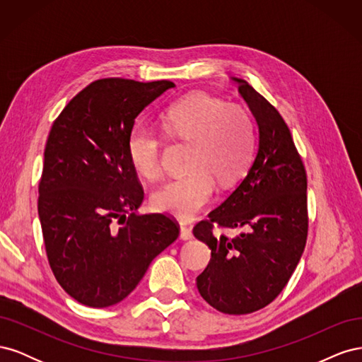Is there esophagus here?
<instances>
[{
  "instance_id": "1",
  "label": "esophagus",
  "mask_w": 362,
  "mask_h": 362,
  "mask_svg": "<svg viewBox=\"0 0 362 362\" xmlns=\"http://www.w3.org/2000/svg\"><path fill=\"white\" fill-rule=\"evenodd\" d=\"M192 237H193L192 228L187 226V225L181 223V225H180V238H181V240H190Z\"/></svg>"
}]
</instances>
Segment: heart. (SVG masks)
<instances>
[{
  "label": "heart",
  "instance_id": "obj_1",
  "mask_svg": "<svg viewBox=\"0 0 362 362\" xmlns=\"http://www.w3.org/2000/svg\"><path fill=\"white\" fill-rule=\"evenodd\" d=\"M161 124L172 137L193 144L190 172L152 193L151 204L160 213L190 221L213 199L214 180L229 184L245 170L254 151V128L243 108L226 105L206 93H193L170 105ZM127 151L133 168L145 180L161 177V139L154 131L136 125L128 136Z\"/></svg>",
  "mask_w": 362,
  "mask_h": 362
}]
</instances>
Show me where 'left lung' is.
<instances>
[{
  "instance_id": "obj_1",
  "label": "left lung",
  "mask_w": 362,
  "mask_h": 362,
  "mask_svg": "<svg viewBox=\"0 0 362 362\" xmlns=\"http://www.w3.org/2000/svg\"><path fill=\"white\" fill-rule=\"evenodd\" d=\"M258 127L255 157L235 190L193 228L211 249L196 278L202 298L225 314L264 308L287 286L306 243V173L290 129L264 96L233 76ZM245 227L229 240L212 234V223Z\"/></svg>"
}]
</instances>
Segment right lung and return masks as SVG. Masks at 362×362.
Segmentation results:
<instances>
[{"instance_id": "right-lung-1", "label": "right lung", "mask_w": 362, "mask_h": 362, "mask_svg": "<svg viewBox=\"0 0 362 362\" xmlns=\"http://www.w3.org/2000/svg\"><path fill=\"white\" fill-rule=\"evenodd\" d=\"M172 87L166 80H98L54 120L37 211L54 276L83 305L105 308L124 300L151 261L178 238L170 217L136 214L144 189L127 151L136 117Z\"/></svg>"}]
</instances>
